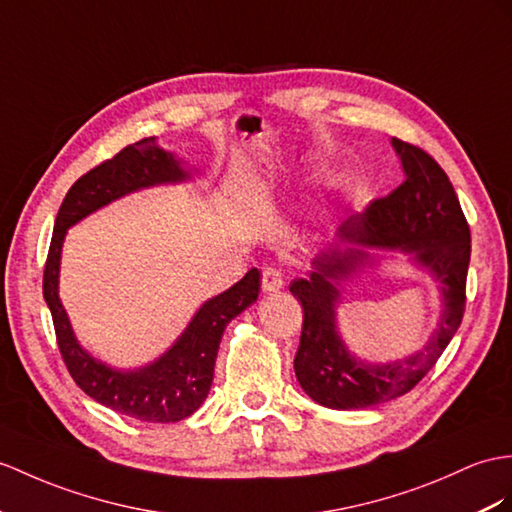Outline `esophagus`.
<instances>
[{"mask_svg":"<svg viewBox=\"0 0 512 512\" xmlns=\"http://www.w3.org/2000/svg\"><path fill=\"white\" fill-rule=\"evenodd\" d=\"M263 291L265 293H273V291H280L282 286H284V273L280 271V269H276V267H267L265 271H263Z\"/></svg>","mask_w":512,"mask_h":512,"instance_id":"1","label":"esophagus"}]
</instances>
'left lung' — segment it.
I'll use <instances>...</instances> for the list:
<instances>
[{
  "label": "left lung",
  "mask_w": 512,
  "mask_h": 512,
  "mask_svg": "<svg viewBox=\"0 0 512 512\" xmlns=\"http://www.w3.org/2000/svg\"><path fill=\"white\" fill-rule=\"evenodd\" d=\"M404 182L347 217L339 243L313 260L310 278L291 282L302 302L304 323L295 354V376L310 400L334 410H358L408 393L434 367L465 315V286L471 234L447 173L421 147L393 139ZM343 244V248L338 245ZM369 248L410 253L442 286L440 328L419 353L384 366H371L346 350L335 330L340 282L370 264Z\"/></svg>",
  "instance_id": "8db88e82"
}]
</instances>
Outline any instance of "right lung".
I'll return each instance as SVG.
<instances>
[{"label": "right lung", "instance_id": "obj_1", "mask_svg": "<svg viewBox=\"0 0 512 512\" xmlns=\"http://www.w3.org/2000/svg\"><path fill=\"white\" fill-rule=\"evenodd\" d=\"M189 178L191 173L182 169L180 160L171 152L160 149L156 139L123 147L115 158L84 173L62 199L43 273V297L52 310L58 350L71 378L95 402L149 423L186 419L204 404L213 384L223 330L256 302L260 289L258 269H249L243 280L199 306L178 341L154 363L121 371L93 358L73 334L58 297L60 252L67 230L95 210L128 193L158 184H178Z\"/></svg>", "mask_w": 512, "mask_h": 512}]
</instances>
